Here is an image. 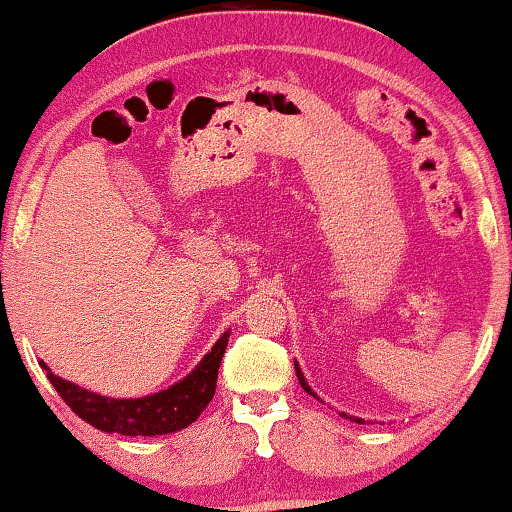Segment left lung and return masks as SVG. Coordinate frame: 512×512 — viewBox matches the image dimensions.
<instances>
[{"mask_svg": "<svg viewBox=\"0 0 512 512\" xmlns=\"http://www.w3.org/2000/svg\"><path fill=\"white\" fill-rule=\"evenodd\" d=\"M294 367H296V376H298V383H301L303 386V390L308 395H313V397H317V393L313 388L308 386V381H305V376H303V371H301V367H298V362L294 360ZM317 400H320V397H317ZM341 416H345V418H350V421H355V423H364V418H357V416H350V414H345V411H341Z\"/></svg>", "mask_w": 512, "mask_h": 512, "instance_id": "obj_1", "label": "left lung"}]
</instances>
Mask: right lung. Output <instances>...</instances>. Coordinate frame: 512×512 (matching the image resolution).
Wrapping results in <instances>:
<instances>
[{"label": "right lung", "instance_id": "1", "mask_svg": "<svg viewBox=\"0 0 512 512\" xmlns=\"http://www.w3.org/2000/svg\"><path fill=\"white\" fill-rule=\"evenodd\" d=\"M228 338L230 331H225L214 343V348L199 360L197 367L174 386L145 397H129V400L126 397L117 400V397L91 393V390L79 388L77 383L53 374L46 367V362L39 360V364H42L46 378L58 390L65 404L79 418H84L89 426L103 430V433H119L129 437L169 435L188 428L207 409V404L216 393L218 367H221Z\"/></svg>", "mask_w": 512, "mask_h": 512}]
</instances>
